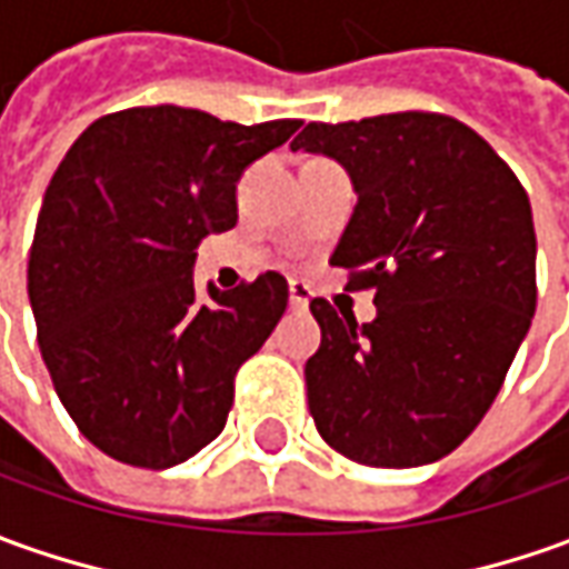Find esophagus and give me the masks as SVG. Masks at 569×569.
I'll use <instances>...</instances> for the list:
<instances>
[{"mask_svg":"<svg viewBox=\"0 0 569 569\" xmlns=\"http://www.w3.org/2000/svg\"><path fill=\"white\" fill-rule=\"evenodd\" d=\"M289 308L308 311V286L299 283V280H289Z\"/></svg>","mask_w":569,"mask_h":569,"instance_id":"esophagus-1","label":"esophagus"}]
</instances>
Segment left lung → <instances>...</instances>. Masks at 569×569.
Wrapping results in <instances>:
<instances>
[{
    "mask_svg": "<svg viewBox=\"0 0 569 569\" xmlns=\"http://www.w3.org/2000/svg\"><path fill=\"white\" fill-rule=\"evenodd\" d=\"M299 149L351 177L358 204L330 264L377 289L370 323L311 301L317 432L370 467L439 461L486 417L536 315L527 192L486 139L430 111L308 123Z\"/></svg>",
    "mask_w": 569,
    "mask_h": 569,
    "instance_id": "left-lung-1",
    "label": "left lung"
}]
</instances>
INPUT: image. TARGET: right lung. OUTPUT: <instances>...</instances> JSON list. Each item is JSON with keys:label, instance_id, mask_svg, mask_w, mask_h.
<instances>
[{"label": "right lung", "instance_id": "obj_1", "mask_svg": "<svg viewBox=\"0 0 569 569\" xmlns=\"http://www.w3.org/2000/svg\"><path fill=\"white\" fill-rule=\"evenodd\" d=\"M301 121L242 127L152 106L92 121L42 196L27 296L64 411L114 461L168 470L218 439L242 361L289 301L280 273L208 299L196 246L236 227V183Z\"/></svg>", "mask_w": 569, "mask_h": 569}]
</instances>
